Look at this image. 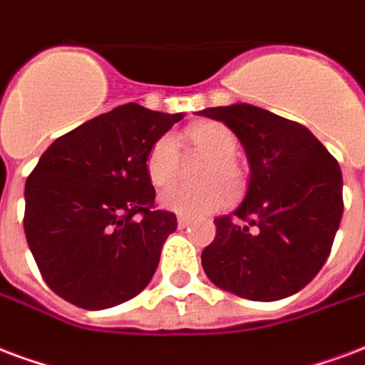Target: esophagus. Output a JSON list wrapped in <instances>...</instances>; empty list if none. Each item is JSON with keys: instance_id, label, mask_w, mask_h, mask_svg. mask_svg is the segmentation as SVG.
I'll return each mask as SVG.
<instances>
[{"instance_id": "obj_1", "label": "esophagus", "mask_w": 365, "mask_h": 365, "mask_svg": "<svg viewBox=\"0 0 365 365\" xmlns=\"http://www.w3.org/2000/svg\"><path fill=\"white\" fill-rule=\"evenodd\" d=\"M177 225H179V229H186V227L190 225V219L179 217V219H177Z\"/></svg>"}]
</instances>
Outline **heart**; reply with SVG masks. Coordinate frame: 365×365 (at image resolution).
<instances>
[{
    "mask_svg": "<svg viewBox=\"0 0 365 365\" xmlns=\"http://www.w3.org/2000/svg\"><path fill=\"white\" fill-rule=\"evenodd\" d=\"M182 138L210 158L200 173V179L205 182L200 186H171L160 196V204L185 217H202L225 207L231 200L228 190L237 194L245 185L242 171L235 161L238 142L231 128L221 123H204L188 128ZM144 169L148 180L155 188H163L175 180L179 169V144L171 134H163L152 142L144 160Z\"/></svg>",
    "mask_w": 365,
    "mask_h": 365,
    "instance_id": "obj_1",
    "label": "heart"
}]
</instances>
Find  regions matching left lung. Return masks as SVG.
<instances>
[{
    "label": "left lung",
    "mask_w": 365,
    "mask_h": 365,
    "mask_svg": "<svg viewBox=\"0 0 365 365\" xmlns=\"http://www.w3.org/2000/svg\"><path fill=\"white\" fill-rule=\"evenodd\" d=\"M237 134L250 163L242 204L213 219L202 267L215 287L273 302L319 273L342 217V173L308 128L250 103L207 108Z\"/></svg>",
    "instance_id": "1"
}]
</instances>
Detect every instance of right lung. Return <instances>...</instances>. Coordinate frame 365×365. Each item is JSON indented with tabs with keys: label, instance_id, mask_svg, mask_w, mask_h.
<instances>
[{
	"label": "right lung",
	"instance_id": "add662e5",
	"mask_svg": "<svg viewBox=\"0 0 365 365\" xmlns=\"http://www.w3.org/2000/svg\"><path fill=\"white\" fill-rule=\"evenodd\" d=\"M185 113L127 103L59 136L24 186V235L43 281L84 309L146 289L175 213L153 207L144 160Z\"/></svg>",
	"mask_w": 365,
	"mask_h": 365
}]
</instances>
